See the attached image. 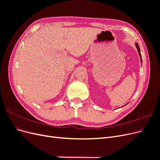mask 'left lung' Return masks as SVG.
<instances>
[{"label":"left lung","instance_id":"8db88e82","mask_svg":"<svg viewBox=\"0 0 160 160\" xmlns=\"http://www.w3.org/2000/svg\"><path fill=\"white\" fill-rule=\"evenodd\" d=\"M135 47H136V48H137V50H138V53H139V57H140V60H141V62H142V55H141V52H140V49H139V45H138V42H135ZM127 103V104H128ZM126 104V105H127ZM125 105H123V106H125ZM123 106H122V107H123Z\"/></svg>","mask_w":160,"mask_h":160}]
</instances>
